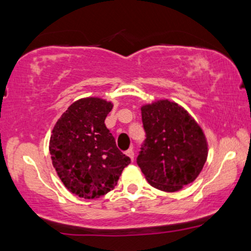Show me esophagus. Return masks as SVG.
I'll list each match as a JSON object with an SVG mask.
<instances>
[{"label": "esophagus", "instance_id": "esophagus-1", "mask_svg": "<svg viewBox=\"0 0 251 251\" xmlns=\"http://www.w3.org/2000/svg\"><path fill=\"white\" fill-rule=\"evenodd\" d=\"M126 154L130 158V160H132V161L134 160V150L132 149V148H130V149H128V150L126 151Z\"/></svg>", "mask_w": 251, "mask_h": 251}]
</instances>
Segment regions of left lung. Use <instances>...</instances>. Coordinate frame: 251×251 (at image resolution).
<instances>
[{
	"instance_id": "8db88e82",
	"label": "left lung",
	"mask_w": 251,
	"mask_h": 251,
	"mask_svg": "<svg viewBox=\"0 0 251 251\" xmlns=\"http://www.w3.org/2000/svg\"><path fill=\"white\" fill-rule=\"evenodd\" d=\"M146 140L136 162L153 188L175 192L192 183L202 171L208 147L200 126L175 102L143 105Z\"/></svg>"
}]
</instances>
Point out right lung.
<instances>
[{
    "instance_id": "obj_1",
    "label": "right lung",
    "mask_w": 251,
    "mask_h": 251,
    "mask_svg": "<svg viewBox=\"0 0 251 251\" xmlns=\"http://www.w3.org/2000/svg\"><path fill=\"white\" fill-rule=\"evenodd\" d=\"M111 109V102L102 99H80L52 130V164L66 188L80 198L94 199L111 191L130 162L104 124Z\"/></svg>"
}]
</instances>
